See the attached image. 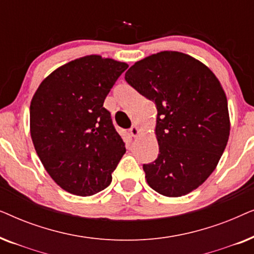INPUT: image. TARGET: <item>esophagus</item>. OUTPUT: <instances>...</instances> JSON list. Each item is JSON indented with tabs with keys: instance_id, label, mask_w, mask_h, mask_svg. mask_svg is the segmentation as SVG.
I'll use <instances>...</instances> for the list:
<instances>
[{
	"instance_id": "obj_1",
	"label": "esophagus",
	"mask_w": 254,
	"mask_h": 254,
	"mask_svg": "<svg viewBox=\"0 0 254 254\" xmlns=\"http://www.w3.org/2000/svg\"><path fill=\"white\" fill-rule=\"evenodd\" d=\"M129 133L133 137H136L138 136V134H140V128H138L136 125H134V126H131L129 128Z\"/></svg>"
}]
</instances>
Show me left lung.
Instances as JSON below:
<instances>
[{
  "label": "left lung",
  "instance_id": "obj_1",
  "mask_svg": "<svg viewBox=\"0 0 254 254\" xmlns=\"http://www.w3.org/2000/svg\"><path fill=\"white\" fill-rule=\"evenodd\" d=\"M129 85L157 107L159 154L144 164L148 185L162 195H186L206 182L230 135L228 100L206 64L180 52L151 54L125 74Z\"/></svg>",
  "mask_w": 254,
  "mask_h": 254
}]
</instances>
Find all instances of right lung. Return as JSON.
Here are the masks:
<instances>
[{
    "mask_svg": "<svg viewBox=\"0 0 254 254\" xmlns=\"http://www.w3.org/2000/svg\"><path fill=\"white\" fill-rule=\"evenodd\" d=\"M128 64L100 55L65 64L40 83L30 105L34 149L51 178L89 196L106 189L126 148L104 107Z\"/></svg>",
    "mask_w": 254,
    "mask_h": 254,
    "instance_id": "obj_1",
    "label": "right lung"
}]
</instances>
